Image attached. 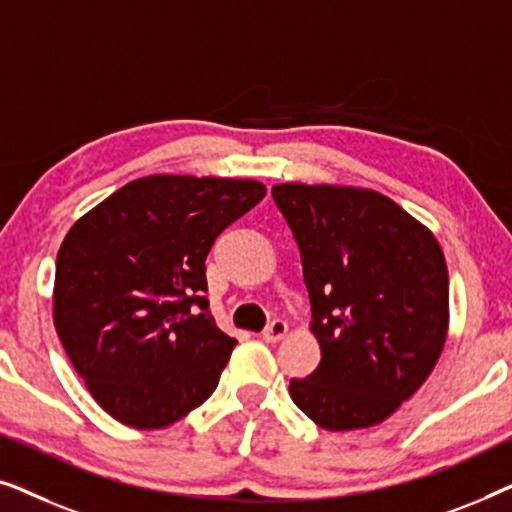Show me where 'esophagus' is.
I'll list each match as a JSON object with an SVG mask.
<instances>
[{
	"instance_id": "1",
	"label": "esophagus",
	"mask_w": 512,
	"mask_h": 512,
	"mask_svg": "<svg viewBox=\"0 0 512 512\" xmlns=\"http://www.w3.org/2000/svg\"><path fill=\"white\" fill-rule=\"evenodd\" d=\"M286 331H289V326H286V321L275 319V321H270V324L263 328L261 338H263L265 342H279V340H282L284 335H286Z\"/></svg>"
}]
</instances>
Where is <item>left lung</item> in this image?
<instances>
[{
    "label": "left lung",
    "mask_w": 512,
    "mask_h": 512,
    "mask_svg": "<svg viewBox=\"0 0 512 512\" xmlns=\"http://www.w3.org/2000/svg\"><path fill=\"white\" fill-rule=\"evenodd\" d=\"M272 200L298 244L321 361L289 384L328 431L380 424L431 375L447 335L450 282L429 230L363 188L282 184Z\"/></svg>",
    "instance_id": "8db88e82"
}]
</instances>
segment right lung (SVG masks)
<instances>
[{
	"instance_id": "right-lung-1",
	"label": "right lung",
	"mask_w": 512,
	"mask_h": 512,
	"mask_svg": "<svg viewBox=\"0 0 512 512\" xmlns=\"http://www.w3.org/2000/svg\"><path fill=\"white\" fill-rule=\"evenodd\" d=\"M265 198L247 179L144 177L69 230L53 319L90 394L135 429H163L212 396L237 345L209 312L205 258Z\"/></svg>"
}]
</instances>
